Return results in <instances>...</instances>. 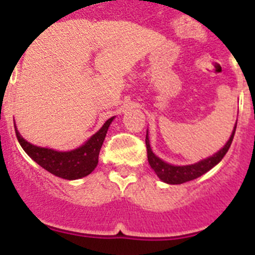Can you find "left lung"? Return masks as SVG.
<instances>
[{"label":"left lung","instance_id":"left-lung-1","mask_svg":"<svg viewBox=\"0 0 255 255\" xmlns=\"http://www.w3.org/2000/svg\"><path fill=\"white\" fill-rule=\"evenodd\" d=\"M238 124V121H236ZM236 124L235 129H234L233 134L230 136L229 141L225 144V147L222 149L218 150L216 154L211 155L208 158L202 159L198 163L194 164H188V166H172L170 163H166L162 159H159L154 153L152 152L149 145V138H148V131L147 136H145V145H147V154H148V162H149L150 167L154 170L157 173V176L162 180V181L167 182V184H182V182L191 181V180L197 179V177L202 176L203 173L207 171L211 170L212 167H215L216 164L224 158L225 154L229 150L230 145L233 143L234 135H235L236 130Z\"/></svg>","mask_w":255,"mask_h":255}]
</instances>
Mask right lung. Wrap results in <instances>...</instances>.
Masks as SVG:
<instances>
[{
    "mask_svg": "<svg viewBox=\"0 0 255 255\" xmlns=\"http://www.w3.org/2000/svg\"><path fill=\"white\" fill-rule=\"evenodd\" d=\"M112 120L114 117L108 119L105 125L84 145L70 152H57L49 148L37 147L22 138L16 128H15V131H16V138L22 149L25 150L29 157L37 162L40 167H43L52 175L61 179L75 180L89 175L98 164L100 150Z\"/></svg>",
    "mask_w": 255,
    "mask_h": 255,
    "instance_id": "right-lung-1",
    "label": "right lung"
}]
</instances>
